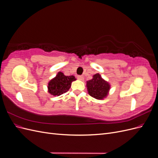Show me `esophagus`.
<instances>
[{"label": "esophagus", "mask_w": 158, "mask_h": 158, "mask_svg": "<svg viewBox=\"0 0 158 158\" xmlns=\"http://www.w3.org/2000/svg\"><path fill=\"white\" fill-rule=\"evenodd\" d=\"M77 78H78L79 80H81V81H83V80H84V76H78Z\"/></svg>", "instance_id": "esophagus-1"}]
</instances>
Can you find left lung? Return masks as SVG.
<instances>
[{"label":"left lung","instance_id":"8db88e82","mask_svg":"<svg viewBox=\"0 0 158 158\" xmlns=\"http://www.w3.org/2000/svg\"><path fill=\"white\" fill-rule=\"evenodd\" d=\"M86 86L90 96L97 99L106 98L110 89L109 84L98 73L94 75L92 80L87 81Z\"/></svg>","mask_w":158,"mask_h":158}]
</instances>
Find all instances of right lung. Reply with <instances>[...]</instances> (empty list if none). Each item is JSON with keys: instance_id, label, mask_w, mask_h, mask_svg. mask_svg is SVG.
<instances>
[{"instance_id": "obj_1", "label": "right lung", "mask_w": 158, "mask_h": 158, "mask_svg": "<svg viewBox=\"0 0 158 158\" xmlns=\"http://www.w3.org/2000/svg\"><path fill=\"white\" fill-rule=\"evenodd\" d=\"M76 80L74 76H65L63 73L59 72L54 78L49 81L48 84V92L52 95H60L70 89L71 83Z\"/></svg>"}]
</instances>
